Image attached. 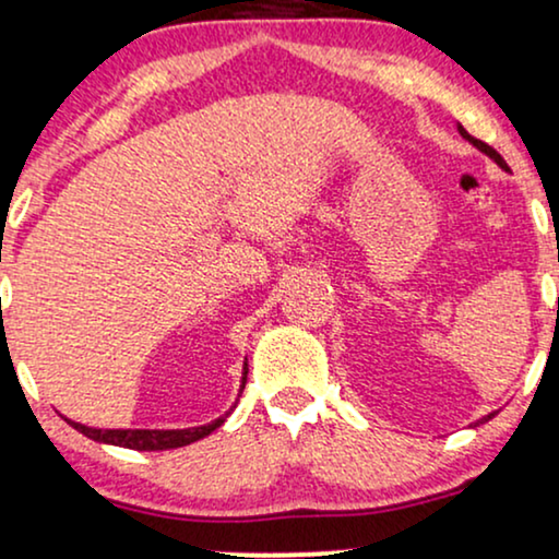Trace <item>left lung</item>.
Segmentation results:
<instances>
[{"label": "left lung", "instance_id": "obj_1", "mask_svg": "<svg viewBox=\"0 0 559 559\" xmlns=\"http://www.w3.org/2000/svg\"><path fill=\"white\" fill-rule=\"evenodd\" d=\"M459 134H461V136H464V140H466V142H472V144H474V147H477V150H479V153H485L487 157H490V160H495V163H498V165H500V168H502V170H506V174H511V168H508V163H506V160H502V157H500V153H498V150H492V147H490V144H487V142H481V140H477V136H472L469 132H466V129H464V127H461V123H459ZM492 417H495V415H487V417H485V423H487V419H492ZM479 423H481V419H479ZM479 423H477V425H479Z\"/></svg>", "mask_w": 559, "mask_h": 559}]
</instances>
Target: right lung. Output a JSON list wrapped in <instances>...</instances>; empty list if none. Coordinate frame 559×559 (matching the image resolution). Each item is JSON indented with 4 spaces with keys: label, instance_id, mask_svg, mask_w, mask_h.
Returning <instances> with one entry per match:
<instances>
[{
    "label": "right lung",
    "instance_id": "add662e5",
    "mask_svg": "<svg viewBox=\"0 0 559 559\" xmlns=\"http://www.w3.org/2000/svg\"><path fill=\"white\" fill-rule=\"evenodd\" d=\"M246 376H248V365H243V381H240L243 385H246ZM243 385H240V389H243ZM227 415H230V412H227ZM227 415L217 417L215 423L210 425L186 427V430H98V427L72 423V419L67 417L64 419L74 427V430L82 432V436H87L90 440H98V443L132 448V451H168V448H181L206 438L210 432H215L217 427L225 423Z\"/></svg>",
    "mask_w": 559,
    "mask_h": 559
}]
</instances>
